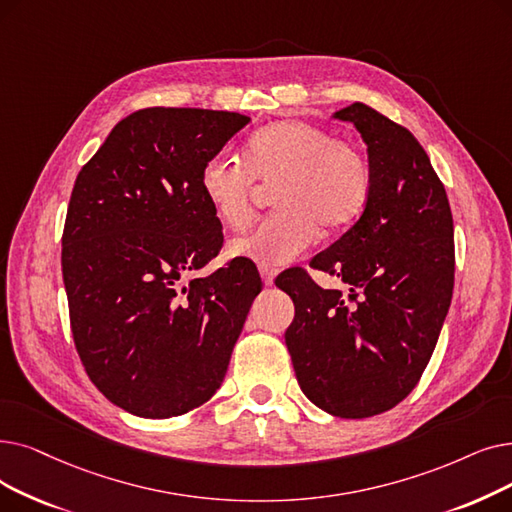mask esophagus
Here are the masks:
<instances>
[{
	"mask_svg": "<svg viewBox=\"0 0 512 512\" xmlns=\"http://www.w3.org/2000/svg\"><path fill=\"white\" fill-rule=\"evenodd\" d=\"M259 274H261V280L265 286H272L274 284V278L278 274L276 268H270V265H259Z\"/></svg>",
	"mask_w": 512,
	"mask_h": 512,
	"instance_id": "obj_1",
	"label": "esophagus"
}]
</instances>
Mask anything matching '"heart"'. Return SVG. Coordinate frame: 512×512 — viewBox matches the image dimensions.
Wrapping results in <instances>:
<instances>
[{
    "instance_id": "obj_1",
    "label": "heart",
    "mask_w": 512,
    "mask_h": 512,
    "mask_svg": "<svg viewBox=\"0 0 512 512\" xmlns=\"http://www.w3.org/2000/svg\"><path fill=\"white\" fill-rule=\"evenodd\" d=\"M272 188L276 213L228 244V255L259 265H284L297 259L318 230L337 232L364 211L372 190V171L364 152L332 136L324 127L297 119L265 125L244 144L242 161L209 159L201 175L203 198L226 228L247 224L257 184Z\"/></svg>"
}]
</instances>
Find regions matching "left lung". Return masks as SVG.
<instances>
[{
  "instance_id": "obj_1",
  "label": "left lung",
  "mask_w": 512,
  "mask_h": 512,
  "mask_svg": "<svg viewBox=\"0 0 512 512\" xmlns=\"http://www.w3.org/2000/svg\"><path fill=\"white\" fill-rule=\"evenodd\" d=\"M368 146L372 190L360 219L311 268L339 276L330 291L303 268L276 286L293 299L286 347L301 391L341 418L395 408L418 385L454 291V221L425 148L362 102L335 113Z\"/></svg>"
}]
</instances>
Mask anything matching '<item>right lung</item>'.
<instances>
[{"label": "right lung", "instance_id": "right-lung-1", "mask_svg": "<svg viewBox=\"0 0 512 512\" xmlns=\"http://www.w3.org/2000/svg\"><path fill=\"white\" fill-rule=\"evenodd\" d=\"M249 121L228 110H136L75 180L62 232L75 349L98 391L136 416H180L211 399L261 291L253 261L240 257L188 280L224 244L198 175Z\"/></svg>", "mask_w": 512, "mask_h": 512}]
</instances>
